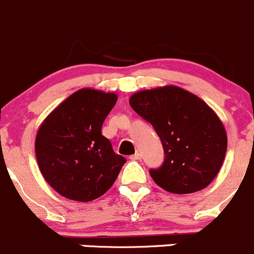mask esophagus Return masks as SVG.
Masks as SVG:
<instances>
[{
    "label": "esophagus",
    "mask_w": 254,
    "mask_h": 254,
    "mask_svg": "<svg viewBox=\"0 0 254 254\" xmlns=\"http://www.w3.org/2000/svg\"><path fill=\"white\" fill-rule=\"evenodd\" d=\"M140 158H141V153L140 152H136L135 155L130 156V160H140Z\"/></svg>",
    "instance_id": "obj_1"
}]
</instances>
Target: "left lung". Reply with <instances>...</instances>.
Listing matches in <instances>:
<instances>
[{"label":"left lung","instance_id":"8db88e82","mask_svg":"<svg viewBox=\"0 0 254 254\" xmlns=\"http://www.w3.org/2000/svg\"><path fill=\"white\" fill-rule=\"evenodd\" d=\"M129 103L162 141L165 162L150 170L155 183L175 194L206 188L219 173L227 150L226 130L216 113L177 86L136 92Z\"/></svg>","mask_w":254,"mask_h":254}]
</instances>
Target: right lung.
Wrapping results in <instances>:
<instances>
[{
  "mask_svg": "<svg viewBox=\"0 0 254 254\" xmlns=\"http://www.w3.org/2000/svg\"><path fill=\"white\" fill-rule=\"evenodd\" d=\"M117 94L82 88L59 104L40 125L35 156L45 181L60 195L91 201L113 186L127 162L102 135Z\"/></svg>",
  "mask_w": 254,
  "mask_h": 254,
  "instance_id": "add662e5",
  "label": "right lung"
}]
</instances>
